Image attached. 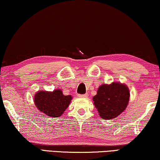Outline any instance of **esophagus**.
Masks as SVG:
<instances>
[{"mask_svg": "<svg viewBox=\"0 0 160 160\" xmlns=\"http://www.w3.org/2000/svg\"><path fill=\"white\" fill-rule=\"evenodd\" d=\"M88 94H78V97L80 98H86Z\"/></svg>", "mask_w": 160, "mask_h": 160, "instance_id": "esophagus-1", "label": "esophagus"}]
</instances>
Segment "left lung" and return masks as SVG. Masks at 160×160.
Instances as JSON below:
<instances>
[{"label": "left lung", "mask_w": 160, "mask_h": 160, "mask_svg": "<svg viewBox=\"0 0 160 160\" xmlns=\"http://www.w3.org/2000/svg\"><path fill=\"white\" fill-rule=\"evenodd\" d=\"M129 98V90L125 85L113 82L101 85L93 101L102 118L112 120L124 111Z\"/></svg>", "instance_id": "1"}]
</instances>
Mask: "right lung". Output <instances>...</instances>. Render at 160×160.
I'll use <instances>...</instances> for the list:
<instances>
[{"label":"right lung","instance_id":"right-lung-1","mask_svg":"<svg viewBox=\"0 0 160 160\" xmlns=\"http://www.w3.org/2000/svg\"><path fill=\"white\" fill-rule=\"evenodd\" d=\"M34 99L35 106L40 112L47 116L58 118L68 107L72 96L63 95L61 90L57 89L53 92H38Z\"/></svg>","mask_w":160,"mask_h":160}]
</instances>
